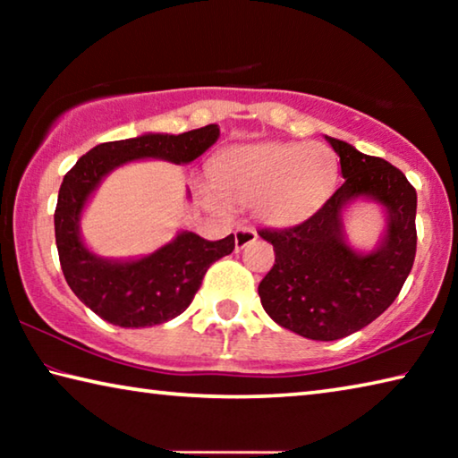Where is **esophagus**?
I'll return each instance as SVG.
<instances>
[{"label": "esophagus", "instance_id": "obj_1", "mask_svg": "<svg viewBox=\"0 0 458 458\" xmlns=\"http://www.w3.org/2000/svg\"><path fill=\"white\" fill-rule=\"evenodd\" d=\"M254 240H257V232H254L252 228L242 226V228H238V230L234 232V242H236L238 250H240V248H244L246 244L254 242Z\"/></svg>", "mask_w": 458, "mask_h": 458}]
</instances>
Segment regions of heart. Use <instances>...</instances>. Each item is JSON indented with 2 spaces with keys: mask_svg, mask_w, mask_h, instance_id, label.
I'll return each mask as SVG.
<instances>
[{
  "mask_svg": "<svg viewBox=\"0 0 458 458\" xmlns=\"http://www.w3.org/2000/svg\"><path fill=\"white\" fill-rule=\"evenodd\" d=\"M210 177L212 188H201L208 204H254L265 222L289 226L309 218L331 196L339 159L323 143L242 145L222 153Z\"/></svg>",
  "mask_w": 458,
  "mask_h": 458,
  "instance_id": "1",
  "label": "heart"
}]
</instances>
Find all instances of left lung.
Listing matches in <instances>:
<instances>
[{
    "mask_svg": "<svg viewBox=\"0 0 458 458\" xmlns=\"http://www.w3.org/2000/svg\"><path fill=\"white\" fill-rule=\"evenodd\" d=\"M344 183L311 218L291 228L260 230L275 265L259 284L270 319L297 335L335 341L360 331L394 303L416 257V190L398 167L339 139ZM358 197L385 206L383 242L368 255L346 244L340 214Z\"/></svg>",
    "mask_w": 458,
    "mask_h": 458,
    "instance_id": "8db88e82",
    "label": "left lung"
}]
</instances>
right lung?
<instances>
[{
  "label": "right lung",
  "mask_w": 458,
  "mask_h": 458,
  "mask_svg": "<svg viewBox=\"0 0 458 458\" xmlns=\"http://www.w3.org/2000/svg\"><path fill=\"white\" fill-rule=\"evenodd\" d=\"M218 125L182 135L147 133L108 141L82 155L64 175L54 212L60 267L68 286L90 311L119 327H151L182 315L196 297L212 262L234 250V234L204 240L183 230L172 242L137 260L100 259L84 246L81 216L106 174L135 159L190 164L218 141Z\"/></svg>",
  "instance_id": "add662e5"
}]
</instances>
